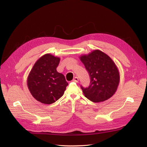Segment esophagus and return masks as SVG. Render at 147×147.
<instances>
[{
  "instance_id": "1",
  "label": "esophagus",
  "mask_w": 147,
  "mask_h": 147,
  "mask_svg": "<svg viewBox=\"0 0 147 147\" xmlns=\"http://www.w3.org/2000/svg\"><path fill=\"white\" fill-rule=\"evenodd\" d=\"M73 82H78V77H75L74 79H73Z\"/></svg>"
}]
</instances>
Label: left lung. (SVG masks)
<instances>
[{"label":"left lung","mask_w":147,"mask_h":147,"mask_svg":"<svg viewBox=\"0 0 147 147\" xmlns=\"http://www.w3.org/2000/svg\"><path fill=\"white\" fill-rule=\"evenodd\" d=\"M80 58L91 79L88 87L81 86L84 96L94 102H103L110 98L116 92L119 83V71L113 60L99 50Z\"/></svg>","instance_id":"left-lung-1"}]
</instances>
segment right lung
I'll return each instance as SVG.
<instances>
[{
  "label": "right lung",
  "instance_id": "right-lung-1",
  "mask_svg": "<svg viewBox=\"0 0 147 147\" xmlns=\"http://www.w3.org/2000/svg\"><path fill=\"white\" fill-rule=\"evenodd\" d=\"M59 61V57L46 54L37 61L29 74L27 82L31 94L43 104L54 103L68 85L64 75L56 70Z\"/></svg>",
  "mask_w": 147,
  "mask_h": 147
}]
</instances>
